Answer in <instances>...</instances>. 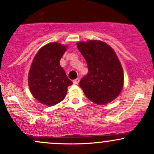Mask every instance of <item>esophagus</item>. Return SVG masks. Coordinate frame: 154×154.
<instances>
[{"label": "esophagus", "mask_w": 154, "mask_h": 154, "mask_svg": "<svg viewBox=\"0 0 154 154\" xmlns=\"http://www.w3.org/2000/svg\"><path fill=\"white\" fill-rule=\"evenodd\" d=\"M79 82V78H77V79H74V80H73V83L75 85H78Z\"/></svg>", "instance_id": "34e87169"}]
</instances>
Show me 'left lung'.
Here are the masks:
<instances>
[{
    "label": "left lung",
    "mask_w": 154,
    "mask_h": 154,
    "mask_svg": "<svg viewBox=\"0 0 154 154\" xmlns=\"http://www.w3.org/2000/svg\"><path fill=\"white\" fill-rule=\"evenodd\" d=\"M77 46L88 67L87 75L79 82L86 97L99 105L117 98L123 87L124 75L114 50L99 40L79 42Z\"/></svg>",
    "instance_id": "1"
}]
</instances>
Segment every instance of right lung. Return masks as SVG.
I'll list each match as a JSON object with an SVG mask.
<instances>
[{"mask_svg": "<svg viewBox=\"0 0 154 154\" xmlns=\"http://www.w3.org/2000/svg\"><path fill=\"white\" fill-rule=\"evenodd\" d=\"M66 50V45L48 43L38 51L32 63L28 85L34 98L44 105L52 106L63 100L72 85L59 63Z\"/></svg>", "mask_w": 154, "mask_h": 154, "instance_id": "1", "label": "right lung"}]
</instances>
